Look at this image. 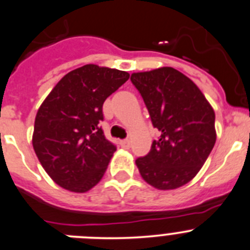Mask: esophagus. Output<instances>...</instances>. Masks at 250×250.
<instances>
[{"label":"esophagus","mask_w":250,"mask_h":250,"mask_svg":"<svg viewBox=\"0 0 250 250\" xmlns=\"http://www.w3.org/2000/svg\"><path fill=\"white\" fill-rule=\"evenodd\" d=\"M120 144H121V146L124 147V149H129V147H130V141L129 140H123Z\"/></svg>","instance_id":"esophagus-1"}]
</instances>
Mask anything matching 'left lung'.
I'll return each mask as SVG.
<instances>
[{"mask_svg": "<svg viewBox=\"0 0 250 250\" xmlns=\"http://www.w3.org/2000/svg\"><path fill=\"white\" fill-rule=\"evenodd\" d=\"M131 83L161 132L135 161L141 178L159 190L178 189L195 178L213 150L215 112L199 87L173 67L134 72Z\"/></svg>", "mask_w": 250, "mask_h": 250, "instance_id": "1", "label": "left lung"}]
</instances>
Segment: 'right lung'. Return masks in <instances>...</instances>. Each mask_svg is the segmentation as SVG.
Instances as JSON below:
<instances>
[{"label": "right lung", "instance_id": "right-lung-1", "mask_svg": "<svg viewBox=\"0 0 250 250\" xmlns=\"http://www.w3.org/2000/svg\"><path fill=\"white\" fill-rule=\"evenodd\" d=\"M129 77L126 71L89 63L66 74L41 104L32 145L59 187L86 193L103 179L116 151L99 126L104 101Z\"/></svg>", "mask_w": 250, "mask_h": 250}]
</instances>
